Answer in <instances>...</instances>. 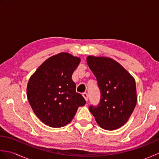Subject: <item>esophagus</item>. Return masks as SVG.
I'll use <instances>...</instances> for the list:
<instances>
[{
  "mask_svg": "<svg viewBox=\"0 0 159 159\" xmlns=\"http://www.w3.org/2000/svg\"><path fill=\"white\" fill-rule=\"evenodd\" d=\"M83 96L84 97V98L85 99L86 101H88V100H89V96H88V94H87V93H83Z\"/></svg>",
  "mask_w": 159,
  "mask_h": 159,
  "instance_id": "34e87169",
  "label": "esophagus"
}]
</instances>
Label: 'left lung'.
<instances>
[{
	"mask_svg": "<svg viewBox=\"0 0 159 159\" xmlns=\"http://www.w3.org/2000/svg\"><path fill=\"white\" fill-rule=\"evenodd\" d=\"M87 62L96 78L100 99L89 111L99 126L116 130L126 122L137 104L135 80L116 61L89 56Z\"/></svg>",
	"mask_w": 159,
	"mask_h": 159,
	"instance_id": "obj_1",
	"label": "left lung"
}]
</instances>
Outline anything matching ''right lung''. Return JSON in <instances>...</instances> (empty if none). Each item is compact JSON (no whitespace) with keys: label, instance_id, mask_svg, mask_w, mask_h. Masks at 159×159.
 Masks as SVG:
<instances>
[{"label":"right lung","instance_id":"right-lung-1","mask_svg":"<svg viewBox=\"0 0 159 159\" xmlns=\"http://www.w3.org/2000/svg\"><path fill=\"white\" fill-rule=\"evenodd\" d=\"M80 61L70 54L59 53L45 61L30 78L29 102L37 117L46 125L53 128L66 126L78 108L85 104L72 79Z\"/></svg>","mask_w":159,"mask_h":159}]
</instances>
